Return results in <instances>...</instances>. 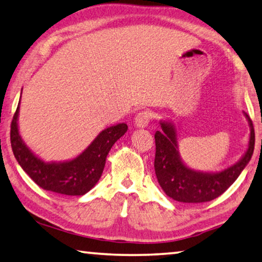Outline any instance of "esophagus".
<instances>
[{"instance_id": "esophagus-1", "label": "esophagus", "mask_w": 262, "mask_h": 262, "mask_svg": "<svg viewBox=\"0 0 262 262\" xmlns=\"http://www.w3.org/2000/svg\"><path fill=\"white\" fill-rule=\"evenodd\" d=\"M152 118V114L149 111H144V112H140L138 115L135 116V126L138 128H144L147 127L150 120Z\"/></svg>"}]
</instances>
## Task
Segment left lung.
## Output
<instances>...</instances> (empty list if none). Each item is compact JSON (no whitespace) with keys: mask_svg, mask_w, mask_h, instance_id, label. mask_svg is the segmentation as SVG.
Here are the masks:
<instances>
[{"mask_svg":"<svg viewBox=\"0 0 262 262\" xmlns=\"http://www.w3.org/2000/svg\"><path fill=\"white\" fill-rule=\"evenodd\" d=\"M250 141L247 150L236 163L217 172H205L189 168L182 160L178 149L175 124L161 120L162 130L155 133V173L165 194L173 201L182 203H204L221 196L234 183L243 170L251 161L254 150V128L250 116Z\"/></svg>","mask_w":262,"mask_h":262,"instance_id":"8db88e82","label":"left lung"}]
</instances>
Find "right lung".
Listing matches in <instances>:
<instances>
[{"instance_id": "1", "label": "right lung", "mask_w": 262, "mask_h": 262, "mask_svg": "<svg viewBox=\"0 0 262 262\" xmlns=\"http://www.w3.org/2000/svg\"><path fill=\"white\" fill-rule=\"evenodd\" d=\"M19 102L10 130L11 148L18 164L41 189L68 196H82L89 192L100 180L107 155L113 144L127 132V124L122 122L103 129L84 151L72 160L47 162L31 151L19 134Z\"/></svg>"}]
</instances>
